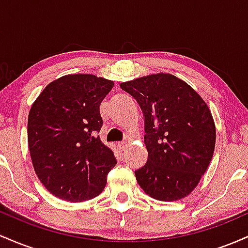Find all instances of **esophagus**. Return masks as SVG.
I'll list each match as a JSON object with an SVG mask.
<instances>
[{"label":"esophagus","instance_id":"1","mask_svg":"<svg viewBox=\"0 0 248 248\" xmlns=\"http://www.w3.org/2000/svg\"><path fill=\"white\" fill-rule=\"evenodd\" d=\"M118 147L120 148L121 150H124L127 148V143H126V142H120V143L118 144Z\"/></svg>","mask_w":248,"mask_h":248}]
</instances>
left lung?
I'll return each instance as SVG.
<instances>
[{
	"label": "left lung",
	"mask_w": 248,
	"mask_h": 248,
	"mask_svg": "<svg viewBox=\"0 0 248 248\" xmlns=\"http://www.w3.org/2000/svg\"><path fill=\"white\" fill-rule=\"evenodd\" d=\"M144 119L147 163L135 170L139 186L158 201H177L197 186L215 152L216 126L205 101L167 73L121 82Z\"/></svg>",
	"instance_id": "1"
}]
</instances>
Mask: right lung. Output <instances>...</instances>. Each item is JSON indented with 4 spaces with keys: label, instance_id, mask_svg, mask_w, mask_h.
Here are the masks:
<instances>
[{
    "label": "right lung",
    "instance_id": "right-lung-1",
    "mask_svg": "<svg viewBox=\"0 0 248 248\" xmlns=\"http://www.w3.org/2000/svg\"><path fill=\"white\" fill-rule=\"evenodd\" d=\"M114 82L69 75L50 82L31 107L28 143L35 171L49 191L69 202L96 197L116 164L98 133L100 104Z\"/></svg>",
    "mask_w": 248,
    "mask_h": 248
}]
</instances>
